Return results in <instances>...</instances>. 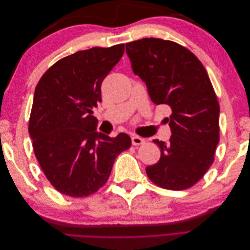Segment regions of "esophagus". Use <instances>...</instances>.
Listing matches in <instances>:
<instances>
[{"mask_svg": "<svg viewBox=\"0 0 250 250\" xmlns=\"http://www.w3.org/2000/svg\"><path fill=\"white\" fill-rule=\"evenodd\" d=\"M131 143L134 146H139V145H143V144L145 143V140L140 138V137H137V135H133V137L131 138Z\"/></svg>", "mask_w": 250, "mask_h": 250, "instance_id": "esophagus-1", "label": "esophagus"}]
</instances>
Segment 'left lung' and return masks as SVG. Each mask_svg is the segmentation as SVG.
I'll use <instances>...</instances> for the list:
<instances>
[{
	"label": "left lung",
	"instance_id": "left-lung-1",
	"mask_svg": "<svg viewBox=\"0 0 250 250\" xmlns=\"http://www.w3.org/2000/svg\"><path fill=\"white\" fill-rule=\"evenodd\" d=\"M126 53L151 101L172 110L167 118L170 141L153 140L161 158L146 168L147 175L167 190L191 188L213 164L219 143L220 107L208 75L191 51L171 41L131 42L126 43Z\"/></svg>",
	"mask_w": 250,
	"mask_h": 250
}]
</instances>
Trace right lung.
<instances>
[{
  "mask_svg": "<svg viewBox=\"0 0 250 250\" xmlns=\"http://www.w3.org/2000/svg\"><path fill=\"white\" fill-rule=\"evenodd\" d=\"M124 54V43L94 47L58 60L34 92L29 134L51 185L71 197H85L106 183L116 157L131 146L128 134L97 132L93 108L101 84Z\"/></svg>",
  "mask_w": 250,
  "mask_h": 250,
  "instance_id": "obj_1",
  "label": "right lung"
}]
</instances>
